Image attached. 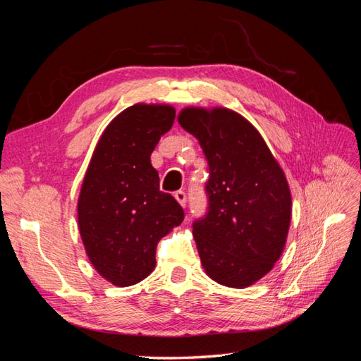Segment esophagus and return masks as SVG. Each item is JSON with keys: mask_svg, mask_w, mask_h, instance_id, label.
<instances>
[{"mask_svg": "<svg viewBox=\"0 0 361 361\" xmlns=\"http://www.w3.org/2000/svg\"><path fill=\"white\" fill-rule=\"evenodd\" d=\"M174 199H176L179 202V204L183 207H185V204H187V194H185V191H182V190L174 192Z\"/></svg>", "mask_w": 361, "mask_h": 361, "instance_id": "1", "label": "esophagus"}]
</instances>
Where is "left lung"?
I'll return each instance as SVG.
<instances>
[{"label": "left lung", "instance_id": "1", "mask_svg": "<svg viewBox=\"0 0 361 361\" xmlns=\"http://www.w3.org/2000/svg\"><path fill=\"white\" fill-rule=\"evenodd\" d=\"M178 120L209 166L207 212L192 223L202 265L220 285L247 288L272 269L286 244L292 200L285 173L241 114L185 108Z\"/></svg>", "mask_w": 361, "mask_h": 361}]
</instances>
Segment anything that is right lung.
Here are the masks:
<instances>
[{"label": "right lung", "mask_w": 361, "mask_h": 361, "mask_svg": "<svg viewBox=\"0 0 361 361\" xmlns=\"http://www.w3.org/2000/svg\"><path fill=\"white\" fill-rule=\"evenodd\" d=\"M173 106L137 104L113 118L97 143L78 199V224L92 265L116 286H133L155 268L159 239L183 221L159 190L150 154L171 129Z\"/></svg>", "instance_id": "1"}]
</instances>
